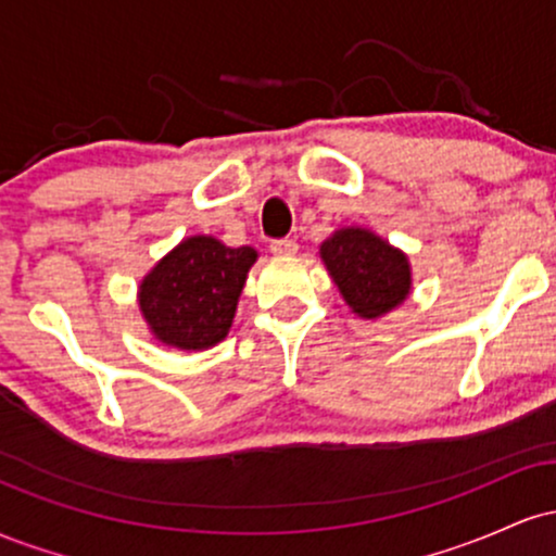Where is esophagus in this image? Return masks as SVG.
Masks as SVG:
<instances>
[{
  "instance_id": "34e87169",
  "label": "esophagus",
  "mask_w": 556,
  "mask_h": 556,
  "mask_svg": "<svg viewBox=\"0 0 556 556\" xmlns=\"http://www.w3.org/2000/svg\"><path fill=\"white\" fill-rule=\"evenodd\" d=\"M271 253L279 258H287V256H295L298 253V242L290 240V238H282V240H271Z\"/></svg>"
}]
</instances>
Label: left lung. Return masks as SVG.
<instances>
[{"label":"left lung","instance_id":"8db88e82","mask_svg":"<svg viewBox=\"0 0 556 556\" xmlns=\"http://www.w3.org/2000/svg\"><path fill=\"white\" fill-rule=\"evenodd\" d=\"M348 308L376 321L400 308L413 292V266L405 251L368 227H340L318 245Z\"/></svg>","mask_w":556,"mask_h":556}]
</instances>
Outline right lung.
Here are the masks:
<instances>
[{
    "mask_svg": "<svg viewBox=\"0 0 556 556\" xmlns=\"http://www.w3.org/2000/svg\"><path fill=\"white\" fill-rule=\"evenodd\" d=\"M251 245L229 248L214 235H190L151 266L138 285V308L156 342L201 353L229 334L248 271Z\"/></svg>",
    "mask_w": 556,
    "mask_h": 556,
    "instance_id": "add662e5",
    "label": "right lung"
}]
</instances>
